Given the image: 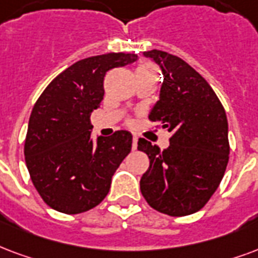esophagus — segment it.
I'll return each mask as SVG.
<instances>
[{
  "instance_id": "1",
  "label": "esophagus",
  "mask_w": 258,
  "mask_h": 258,
  "mask_svg": "<svg viewBox=\"0 0 258 258\" xmlns=\"http://www.w3.org/2000/svg\"><path fill=\"white\" fill-rule=\"evenodd\" d=\"M137 148H138V137L134 135L133 137V150H137Z\"/></svg>"
}]
</instances>
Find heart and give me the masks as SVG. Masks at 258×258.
<instances>
[{
  "mask_svg": "<svg viewBox=\"0 0 258 258\" xmlns=\"http://www.w3.org/2000/svg\"><path fill=\"white\" fill-rule=\"evenodd\" d=\"M154 67L152 64H141L137 70H153Z\"/></svg>",
  "mask_w": 258,
  "mask_h": 258,
  "instance_id": "b5f03b06",
  "label": "heart"
}]
</instances>
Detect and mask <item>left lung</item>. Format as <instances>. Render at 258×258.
<instances>
[{
  "instance_id": "left-lung-1",
  "label": "left lung",
  "mask_w": 258,
  "mask_h": 258,
  "mask_svg": "<svg viewBox=\"0 0 258 258\" xmlns=\"http://www.w3.org/2000/svg\"><path fill=\"white\" fill-rule=\"evenodd\" d=\"M144 56L157 62L164 76L149 120L161 123L172 135L165 150L144 138L138 141V150L150 161L141 177V191L156 211L187 216L205 207L226 172V110L209 83L186 61L156 49Z\"/></svg>"
}]
</instances>
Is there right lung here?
I'll return each mask as SVG.
<instances>
[{
    "label": "right lung",
    "mask_w": 258,
    "mask_h": 258,
    "mask_svg": "<svg viewBox=\"0 0 258 258\" xmlns=\"http://www.w3.org/2000/svg\"><path fill=\"white\" fill-rule=\"evenodd\" d=\"M137 58L134 53H108L78 61L34 105L24 157L34 187L54 211H90L109 192L113 173L131 152L133 135L120 130L93 142L90 116L104 98L105 74Z\"/></svg>",
    "instance_id": "obj_1"
}]
</instances>
